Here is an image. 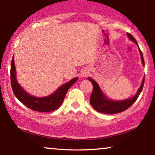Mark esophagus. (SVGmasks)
<instances>
[{
  "label": "esophagus",
  "instance_id": "1",
  "mask_svg": "<svg viewBox=\"0 0 155 155\" xmlns=\"http://www.w3.org/2000/svg\"><path fill=\"white\" fill-rule=\"evenodd\" d=\"M87 75H88V72H87V70H83V71L81 72V76L82 77H85Z\"/></svg>",
  "mask_w": 155,
  "mask_h": 155
}]
</instances>
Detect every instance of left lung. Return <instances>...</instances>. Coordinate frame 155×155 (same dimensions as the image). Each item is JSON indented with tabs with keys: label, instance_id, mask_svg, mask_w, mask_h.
<instances>
[{
	"label": "left lung",
	"instance_id": "8db88e82",
	"mask_svg": "<svg viewBox=\"0 0 155 155\" xmlns=\"http://www.w3.org/2000/svg\"><path fill=\"white\" fill-rule=\"evenodd\" d=\"M128 38L130 39L131 41L134 42L137 46V41L135 38L132 36L131 34L127 33ZM140 55H141V59L143 65L144 66V58H143L142 52L139 48ZM88 80L92 83L93 85V91L90 97V104L92 106L95 110L97 112H101V113L104 114H117L125 110L127 108H129L133 104L136 102L137 97H139L140 93L142 92L143 87H144V77L143 78L142 82L141 85H140V88L137 91V94L134 95V97L129 99H127L125 100L121 101H113L108 99L106 95L103 94L102 90L100 88L98 84L95 82V81L92 79L91 78H88Z\"/></svg>",
	"mask_w": 155,
	"mask_h": 155
}]
</instances>
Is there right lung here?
<instances>
[{
	"label": "right lung",
	"instance_id": "right-lung-1",
	"mask_svg": "<svg viewBox=\"0 0 155 155\" xmlns=\"http://www.w3.org/2000/svg\"><path fill=\"white\" fill-rule=\"evenodd\" d=\"M77 80L78 77L72 78L68 83L59 87L53 94L49 95V96L36 97L28 94L19 85L16 78V70L15 62H14V57L12 58V60H11V84L13 94L22 104L33 110L45 112L54 111L57 110L62 104L68 90Z\"/></svg>",
	"mask_w": 155,
	"mask_h": 155
}]
</instances>
